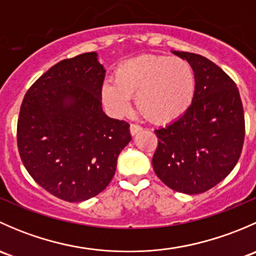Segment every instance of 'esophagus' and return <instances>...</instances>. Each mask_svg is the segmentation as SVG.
<instances>
[{"instance_id":"obj_1","label":"esophagus","mask_w":256,"mask_h":256,"mask_svg":"<svg viewBox=\"0 0 256 256\" xmlns=\"http://www.w3.org/2000/svg\"><path fill=\"white\" fill-rule=\"evenodd\" d=\"M140 131H142V128H141V126L136 125V124H131V126H130L131 135L135 136L136 134H138V132H140Z\"/></svg>"}]
</instances>
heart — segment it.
Returning a JSON list of instances; mask_svg holds the SVG:
<instances>
[{"mask_svg": "<svg viewBox=\"0 0 256 256\" xmlns=\"http://www.w3.org/2000/svg\"><path fill=\"white\" fill-rule=\"evenodd\" d=\"M194 70L187 60L166 56H140L121 64L115 82L106 80L102 99L114 115L130 110V98L144 118L156 124L177 120L192 105Z\"/></svg>", "mask_w": 256, "mask_h": 256, "instance_id": "1", "label": "heart"}]
</instances>
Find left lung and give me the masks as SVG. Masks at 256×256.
I'll list each match as a JSON object with an SVG mask.
<instances>
[{
    "label": "left lung",
    "instance_id": "obj_1",
    "mask_svg": "<svg viewBox=\"0 0 256 256\" xmlns=\"http://www.w3.org/2000/svg\"><path fill=\"white\" fill-rule=\"evenodd\" d=\"M194 70L196 95L190 109L164 128L152 158L154 174L171 190L198 194L236 167L245 136L244 110L236 82L200 54L172 50Z\"/></svg>",
    "mask_w": 256,
    "mask_h": 256
}]
</instances>
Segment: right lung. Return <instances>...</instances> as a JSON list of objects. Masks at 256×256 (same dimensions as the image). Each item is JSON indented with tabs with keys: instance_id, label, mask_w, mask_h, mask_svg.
Listing matches in <instances>:
<instances>
[{
	"instance_id": "add662e5",
	"label": "right lung",
	"mask_w": 256,
	"mask_h": 256,
	"mask_svg": "<svg viewBox=\"0 0 256 256\" xmlns=\"http://www.w3.org/2000/svg\"><path fill=\"white\" fill-rule=\"evenodd\" d=\"M105 72L95 52L64 59L28 89L20 105V160L40 187L66 202L102 192L131 141L130 125L102 112Z\"/></svg>"
}]
</instances>
